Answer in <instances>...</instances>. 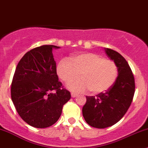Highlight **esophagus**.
<instances>
[{"label":"esophagus","instance_id":"34e87169","mask_svg":"<svg viewBox=\"0 0 148 148\" xmlns=\"http://www.w3.org/2000/svg\"><path fill=\"white\" fill-rule=\"evenodd\" d=\"M71 97L74 98V97H76L78 96V95H77V94H76V93H74V92H71Z\"/></svg>","mask_w":148,"mask_h":148}]
</instances>
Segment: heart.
Here are the masks:
<instances>
[{
	"label": "heart",
	"instance_id": "obj_1",
	"mask_svg": "<svg viewBox=\"0 0 148 148\" xmlns=\"http://www.w3.org/2000/svg\"><path fill=\"white\" fill-rule=\"evenodd\" d=\"M59 78L69 84L71 91L83 92L89 89L91 93L99 94L110 89L118 76V69L112 61L107 60L94 53H82L73 55L70 61L63 59L56 66Z\"/></svg>",
	"mask_w": 148,
	"mask_h": 148
}]
</instances>
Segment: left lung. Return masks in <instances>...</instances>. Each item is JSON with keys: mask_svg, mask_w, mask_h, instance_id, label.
<instances>
[{"mask_svg": "<svg viewBox=\"0 0 148 148\" xmlns=\"http://www.w3.org/2000/svg\"><path fill=\"white\" fill-rule=\"evenodd\" d=\"M104 49L107 57L117 65L118 76L114 84L105 92L86 96L82 108L86 123L99 129L112 126L122 118L132 103L135 89L134 76L125 58L112 49Z\"/></svg>", "mask_w": 148, "mask_h": 148, "instance_id": "left-lung-1", "label": "left lung"}]
</instances>
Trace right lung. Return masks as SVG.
<instances>
[{
    "label": "right lung",
    "instance_id": "obj_1",
    "mask_svg": "<svg viewBox=\"0 0 148 148\" xmlns=\"http://www.w3.org/2000/svg\"><path fill=\"white\" fill-rule=\"evenodd\" d=\"M59 48L44 45L31 49L21 58L15 71L12 101L20 117L34 127L46 128L56 123L63 105L71 98L56 74L52 51Z\"/></svg>",
    "mask_w": 148,
    "mask_h": 148
}]
</instances>
